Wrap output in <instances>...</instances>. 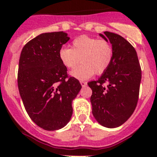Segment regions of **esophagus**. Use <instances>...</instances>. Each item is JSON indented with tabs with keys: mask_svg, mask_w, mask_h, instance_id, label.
Segmentation results:
<instances>
[{
	"mask_svg": "<svg viewBox=\"0 0 157 157\" xmlns=\"http://www.w3.org/2000/svg\"><path fill=\"white\" fill-rule=\"evenodd\" d=\"M80 84H81V86L82 87H85L87 85V82L86 81H80Z\"/></svg>",
	"mask_w": 157,
	"mask_h": 157,
	"instance_id": "1",
	"label": "esophagus"
}]
</instances>
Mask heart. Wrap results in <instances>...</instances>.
Instances as JSON below:
<instances>
[{"label":"heart","instance_id":"obj_1","mask_svg":"<svg viewBox=\"0 0 157 157\" xmlns=\"http://www.w3.org/2000/svg\"><path fill=\"white\" fill-rule=\"evenodd\" d=\"M114 50L107 40L80 35L73 39L71 49L62 47L58 58L68 69H74L81 61L82 64L71 72V76L83 80L92 77L95 73L102 74L112 62Z\"/></svg>","mask_w":157,"mask_h":157}]
</instances>
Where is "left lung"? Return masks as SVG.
<instances>
[{"label": "left lung", "mask_w": 157, "mask_h": 157, "mask_svg": "<svg viewBox=\"0 0 157 157\" xmlns=\"http://www.w3.org/2000/svg\"><path fill=\"white\" fill-rule=\"evenodd\" d=\"M99 36L111 43L114 57L101 77L88 83L92 90L90 101L96 121L115 128L126 122L137 107L141 69L135 49L127 40L109 31Z\"/></svg>", "instance_id": "1"}]
</instances>
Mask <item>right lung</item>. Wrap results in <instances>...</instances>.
Returning a JSON list of instances; mask_svg holds the SVG:
<instances>
[{
	"label": "right lung",
	"mask_w": 157,
	"mask_h": 157,
	"mask_svg": "<svg viewBox=\"0 0 157 157\" xmlns=\"http://www.w3.org/2000/svg\"><path fill=\"white\" fill-rule=\"evenodd\" d=\"M69 40L63 31L43 33L29 41L19 61L18 88L31 120L46 130L67 125L73 114L72 102L81 89L79 80L69 77L58 50Z\"/></svg>",
	"instance_id": "1"
}]
</instances>
